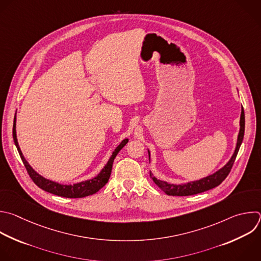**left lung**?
I'll return each instance as SVG.
<instances>
[{
	"mask_svg": "<svg viewBox=\"0 0 261 261\" xmlns=\"http://www.w3.org/2000/svg\"><path fill=\"white\" fill-rule=\"evenodd\" d=\"M244 132H245V114H244V109L242 108L241 120H240V132H239V136H238L236 150H234L231 159L229 160V162L223 168H221L219 171H217L216 173H214V174H212L210 176H207V177L197 180V181L189 182L186 185H178V186L167 184L166 181H162V180H158L155 177H153L151 172H149V176L153 180V182L168 196H179V197L193 196V195H197V194L209 191L211 189H214V188L218 187L229 174V172L232 168V165L234 163V160L237 158L238 151L240 149L241 143L243 141ZM148 155H149V151H148Z\"/></svg>",
	"mask_w": 261,
	"mask_h": 261,
	"instance_id": "8db88e82",
	"label": "left lung"
}]
</instances>
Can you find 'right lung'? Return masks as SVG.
Wrapping results in <instances>:
<instances>
[{
	"label": "right lung",
	"instance_id": "1",
	"mask_svg": "<svg viewBox=\"0 0 261 261\" xmlns=\"http://www.w3.org/2000/svg\"><path fill=\"white\" fill-rule=\"evenodd\" d=\"M15 127H16V118H14V123H13V139H14L15 145L18 149V152L20 154V158L23 162V165H24V167H25V169L29 173L30 177L32 178V180L43 191L51 193V194L59 196V197H63V198H73V199H75V198L88 197V196H91V195L97 193L100 189H102L108 184V181L110 179L111 173H112V168H113V163H114V160H115L116 155L128 142V139H124L120 143V145L113 152V154H112L111 159L109 160L108 164L105 166V168L101 170V172L96 177H94L90 180L72 185V186H63V185H59L57 182H54V181H51L49 179H46V178L42 177L29 165V163L25 161V159L22 155V152L19 148L17 138H16Z\"/></svg>",
	"mask_w": 261,
	"mask_h": 261
}]
</instances>
